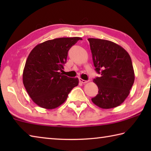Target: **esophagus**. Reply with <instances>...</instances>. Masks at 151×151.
Segmentation results:
<instances>
[{"label":"esophagus","mask_w":151,"mask_h":151,"mask_svg":"<svg viewBox=\"0 0 151 151\" xmlns=\"http://www.w3.org/2000/svg\"><path fill=\"white\" fill-rule=\"evenodd\" d=\"M79 81L81 82V83H83V84H85V83H86L88 82V81H85V80H83V79H82V78H80L79 79Z\"/></svg>","instance_id":"34e87169"}]
</instances>
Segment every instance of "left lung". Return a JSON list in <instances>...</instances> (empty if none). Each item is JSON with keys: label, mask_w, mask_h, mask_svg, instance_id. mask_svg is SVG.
I'll use <instances>...</instances> for the list:
<instances>
[{"label": "left lung", "mask_w": 151, "mask_h": 151, "mask_svg": "<svg viewBox=\"0 0 151 151\" xmlns=\"http://www.w3.org/2000/svg\"><path fill=\"white\" fill-rule=\"evenodd\" d=\"M88 40L95 70L101 75L93 80L99 93L91 100L102 109L118 106L129 96L134 81L131 57L126 50L113 42L93 38Z\"/></svg>", "instance_id": "1"}]
</instances>
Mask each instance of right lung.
Here are the masks:
<instances>
[{
  "label": "right lung",
  "mask_w": 151,
  "mask_h": 151,
  "mask_svg": "<svg viewBox=\"0 0 151 151\" xmlns=\"http://www.w3.org/2000/svg\"><path fill=\"white\" fill-rule=\"evenodd\" d=\"M82 40L80 37L58 38L37 45L30 52L22 74V81L35 103L46 109H54L67 99L78 85V78H70L64 69L68 51Z\"/></svg>",
  "instance_id": "1"
}]
</instances>
